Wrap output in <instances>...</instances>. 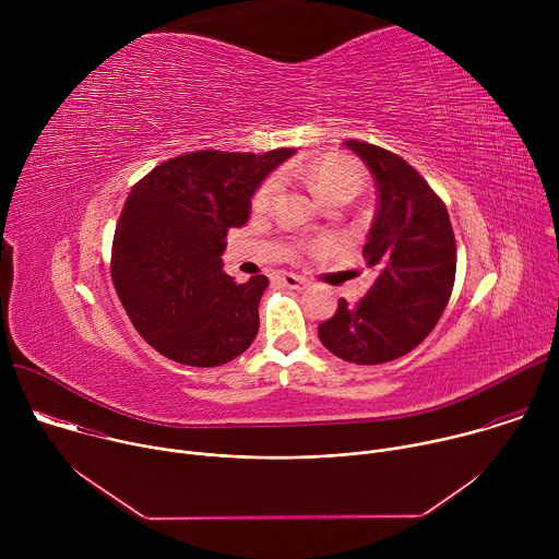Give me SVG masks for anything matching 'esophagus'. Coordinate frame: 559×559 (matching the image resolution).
Instances as JSON below:
<instances>
[{"mask_svg":"<svg viewBox=\"0 0 559 559\" xmlns=\"http://www.w3.org/2000/svg\"><path fill=\"white\" fill-rule=\"evenodd\" d=\"M278 281L285 285V287H289V289H302V287H307V281L302 278V276H298V274H281L278 276Z\"/></svg>","mask_w":559,"mask_h":559,"instance_id":"34e87169","label":"esophagus"}]
</instances>
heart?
Returning a JSON list of instances; mask_svg holds the SVG:
<instances>
[{
  "mask_svg": "<svg viewBox=\"0 0 559 559\" xmlns=\"http://www.w3.org/2000/svg\"><path fill=\"white\" fill-rule=\"evenodd\" d=\"M307 179H309V186H311L313 194L318 197V201H323V203H330L336 199L352 201L362 192V186H365L362 170L345 156H325L323 162H318L316 166L309 168ZM278 186H281V179L276 175L267 177L259 186V190L252 199V205L257 210L270 207V203L274 201V197L278 192Z\"/></svg>",
  "mask_w": 559,
  "mask_h": 559,
  "instance_id": "heart-1",
  "label": "heart"
}]
</instances>
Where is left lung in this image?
Instances as JSON below:
<instances>
[{
	"label": "left lung",
	"instance_id": "left-lung-1",
	"mask_svg": "<svg viewBox=\"0 0 559 559\" xmlns=\"http://www.w3.org/2000/svg\"><path fill=\"white\" fill-rule=\"evenodd\" d=\"M378 188L362 254L376 281L358 302L338 300L318 338L338 358L380 365L418 347L436 328L455 281V236L442 199L384 147L349 139Z\"/></svg>",
	"mask_w": 559,
	"mask_h": 559
}]
</instances>
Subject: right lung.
<instances>
[{
  "instance_id": "add662e5",
  "label": "right lung",
  "mask_w": 559,
  "mask_h": 559,
  "mask_svg": "<svg viewBox=\"0 0 559 559\" xmlns=\"http://www.w3.org/2000/svg\"><path fill=\"white\" fill-rule=\"evenodd\" d=\"M296 150H201L156 166L128 194L112 241V283L143 341L190 367L241 356L259 332L270 281L223 272L225 236L250 218L263 179Z\"/></svg>"
}]
</instances>
